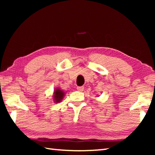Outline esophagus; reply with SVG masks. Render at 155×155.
Listing matches in <instances>:
<instances>
[{"instance_id":"esophagus-1","label":"esophagus","mask_w":155,"mask_h":155,"mask_svg":"<svg viewBox=\"0 0 155 155\" xmlns=\"http://www.w3.org/2000/svg\"><path fill=\"white\" fill-rule=\"evenodd\" d=\"M77 90L79 91H83L84 90V87H77Z\"/></svg>"}]
</instances>
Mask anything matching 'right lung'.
I'll return each mask as SVG.
<instances>
[{"label": "right lung", "instance_id": "obj_1", "mask_svg": "<svg viewBox=\"0 0 155 155\" xmlns=\"http://www.w3.org/2000/svg\"><path fill=\"white\" fill-rule=\"evenodd\" d=\"M65 96V92L61 89L56 88L53 92V101L54 103H58L61 102Z\"/></svg>", "mask_w": 155, "mask_h": 155}]
</instances>
